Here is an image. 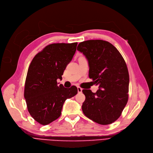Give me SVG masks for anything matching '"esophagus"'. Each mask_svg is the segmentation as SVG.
Masks as SVG:
<instances>
[{
    "mask_svg": "<svg viewBox=\"0 0 153 153\" xmlns=\"http://www.w3.org/2000/svg\"><path fill=\"white\" fill-rule=\"evenodd\" d=\"M77 89H78V92L79 93H80L82 92V88H80V87H79V86H78V87H77Z\"/></svg>",
    "mask_w": 153,
    "mask_h": 153,
    "instance_id": "esophagus-1",
    "label": "esophagus"
}]
</instances>
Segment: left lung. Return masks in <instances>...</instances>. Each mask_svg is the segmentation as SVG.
I'll list each match as a JSON object with an SVG mask.
<instances>
[{
  "label": "left lung",
  "instance_id": "left-lung-1",
  "mask_svg": "<svg viewBox=\"0 0 153 153\" xmlns=\"http://www.w3.org/2000/svg\"><path fill=\"white\" fill-rule=\"evenodd\" d=\"M77 50L88 61L89 77L99 86L96 93L83 90L85 100L82 111L100 125H110L119 118L128 100L129 73L126 62L116 48L102 40L79 43Z\"/></svg>",
  "mask_w": 153,
  "mask_h": 153
}]
</instances>
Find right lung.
Returning <instances> with one entry per match:
<instances>
[{"label":"right lung","mask_w":153,"mask_h":153,"mask_svg":"<svg viewBox=\"0 0 153 153\" xmlns=\"http://www.w3.org/2000/svg\"><path fill=\"white\" fill-rule=\"evenodd\" d=\"M78 43H52L36 55L28 67L24 98L32 117L42 125L59 118L63 103L78 93L75 86L66 88L57 79L74 56Z\"/></svg>","instance_id":"add662e5"}]
</instances>
